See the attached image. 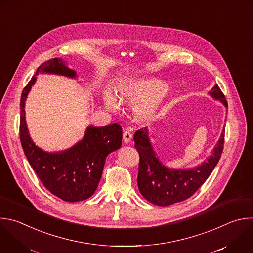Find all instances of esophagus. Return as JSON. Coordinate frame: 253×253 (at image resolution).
<instances>
[{
  "mask_svg": "<svg viewBox=\"0 0 253 253\" xmlns=\"http://www.w3.org/2000/svg\"><path fill=\"white\" fill-rule=\"evenodd\" d=\"M131 139H132L131 132L127 131V130L124 131L123 132V141H124V143H129L131 141Z\"/></svg>",
  "mask_w": 253,
  "mask_h": 253,
  "instance_id": "34e87169",
  "label": "esophagus"
}]
</instances>
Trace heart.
Here are the masks:
<instances>
[{
    "mask_svg": "<svg viewBox=\"0 0 253 253\" xmlns=\"http://www.w3.org/2000/svg\"><path fill=\"white\" fill-rule=\"evenodd\" d=\"M170 96V88L154 77H143L131 80L119 86L116 98L110 93L104 94V105L109 111L116 112L119 103L136 104L135 116L142 121L153 119L163 108Z\"/></svg>",
    "mask_w": 253,
    "mask_h": 253,
    "instance_id": "1",
    "label": "heart"
}]
</instances>
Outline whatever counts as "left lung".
I'll list each match as a JSON object with an SVG mask.
<instances>
[{
	"mask_svg": "<svg viewBox=\"0 0 253 253\" xmlns=\"http://www.w3.org/2000/svg\"><path fill=\"white\" fill-rule=\"evenodd\" d=\"M209 94L227 108L224 95L216 84ZM134 141L140 156L137 179L139 191L148 202L167 207L192 197L210 177L222 153L224 127L207 161L189 169H174L163 164L152 146L147 127L134 134Z\"/></svg>",
	"mask_w": 253,
	"mask_h": 253,
	"instance_id": "obj_1",
	"label": "left lung"
}]
</instances>
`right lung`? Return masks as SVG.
<instances>
[{
  "label": "right lung",
  "instance_id": "obj_1",
  "mask_svg": "<svg viewBox=\"0 0 253 253\" xmlns=\"http://www.w3.org/2000/svg\"><path fill=\"white\" fill-rule=\"evenodd\" d=\"M39 73L76 78L75 70L61 58H51L38 67L21 97L20 137L25 155L42 185L57 198L79 202L90 198L100 182L106 157L122 145V128L113 123L96 127L89 125L83 138L72 147L58 152H47L32 140L26 122L25 105Z\"/></svg>",
  "mask_w": 253,
  "mask_h": 253
}]
</instances>
